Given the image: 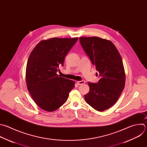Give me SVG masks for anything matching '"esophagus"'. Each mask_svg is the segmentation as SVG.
<instances>
[{"instance_id": "esophagus-1", "label": "esophagus", "mask_w": 147, "mask_h": 147, "mask_svg": "<svg viewBox=\"0 0 147 147\" xmlns=\"http://www.w3.org/2000/svg\"><path fill=\"white\" fill-rule=\"evenodd\" d=\"M85 81H84V80H82V81H77V84H78V85H82V84H85Z\"/></svg>"}]
</instances>
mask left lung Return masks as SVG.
I'll use <instances>...</instances> for the list:
<instances>
[{"label":"left lung","mask_w":147,"mask_h":147,"mask_svg":"<svg viewBox=\"0 0 147 147\" xmlns=\"http://www.w3.org/2000/svg\"><path fill=\"white\" fill-rule=\"evenodd\" d=\"M79 40L100 77L97 84L88 82L89 92L84 96L85 100L94 110L103 111L115 104L125 88L122 58L110 40L95 36L81 37Z\"/></svg>","instance_id":"left-lung-1"}]
</instances>
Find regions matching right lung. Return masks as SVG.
<instances>
[{
    "mask_svg": "<svg viewBox=\"0 0 147 147\" xmlns=\"http://www.w3.org/2000/svg\"><path fill=\"white\" fill-rule=\"evenodd\" d=\"M78 40L54 37L39 42L31 52L26 68V83L32 99L41 109L52 112L67 101L74 81L57 74L65 57Z\"/></svg>",
    "mask_w": 147,
    "mask_h": 147,
    "instance_id": "add662e5",
    "label": "right lung"
}]
</instances>
